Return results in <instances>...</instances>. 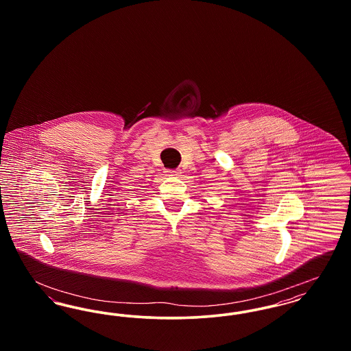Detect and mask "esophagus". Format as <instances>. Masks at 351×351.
I'll use <instances>...</instances> for the list:
<instances>
[{"label":"esophagus","instance_id":"obj_1","mask_svg":"<svg viewBox=\"0 0 351 351\" xmlns=\"http://www.w3.org/2000/svg\"><path fill=\"white\" fill-rule=\"evenodd\" d=\"M166 172H167L168 176H179V171H176V169H167Z\"/></svg>","mask_w":351,"mask_h":351}]
</instances>
